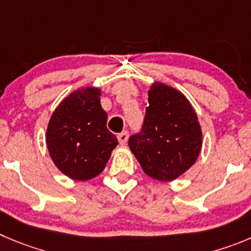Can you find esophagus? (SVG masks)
Instances as JSON below:
<instances>
[{"instance_id":"1","label":"esophagus","mask_w":251,"mask_h":251,"mask_svg":"<svg viewBox=\"0 0 251 251\" xmlns=\"http://www.w3.org/2000/svg\"><path fill=\"white\" fill-rule=\"evenodd\" d=\"M127 139H128L127 131H123L121 133H119L118 140H119V142H120V145H125L126 142H127Z\"/></svg>"}]
</instances>
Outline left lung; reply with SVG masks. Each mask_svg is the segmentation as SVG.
Returning <instances> with one entry per match:
<instances>
[{
  "instance_id": "8db88e82",
  "label": "left lung",
  "mask_w": 251,
  "mask_h": 251,
  "mask_svg": "<svg viewBox=\"0 0 251 251\" xmlns=\"http://www.w3.org/2000/svg\"><path fill=\"white\" fill-rule=\"evenodd\" d=\"M202 137L189 100L177 89L153 81L142 131L130 137L128 147L147 176L171 182L196 163Z\"/></svg>"
}]
</instances>
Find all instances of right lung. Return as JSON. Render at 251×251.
<instances>
[{
  "label": "right lung",
  "instance_id": "add662e5",
  "mask_svg": "<svg viewBox=\"0 0 251 251\" xmlns=\"http://www.w3.org/2000/svg\"><path fill=\"white\" fill-rule=\"evenodd\" d=\"M101 89L72 91L49 119L46 144L55 167L75 181H89L102 172L118 139L106 127L100 104Z\"/></svg>",
  "mask_w": 251,
  "mask_h": 251
}]
</instances>
